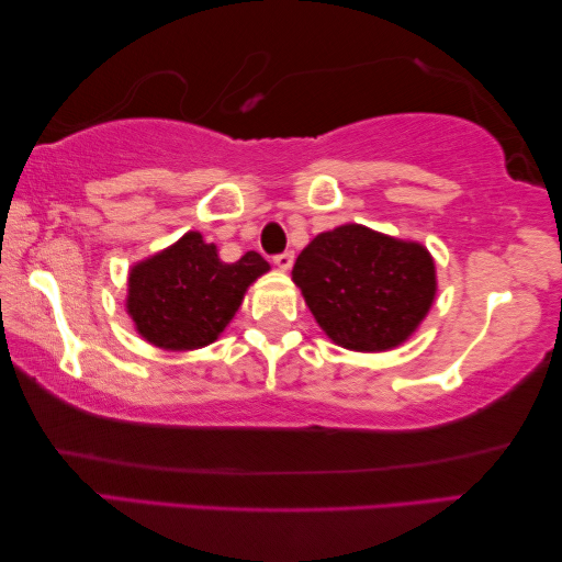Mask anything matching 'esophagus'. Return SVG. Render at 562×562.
Listing matches in <instances>:
<instances>
[{
	"mask_svg": "<svg viewBox=\"0 0 562 562\" xmlns=\"http://www.w3.org/2000/svg\"><path fill=\"white\" fill-rule=\"evenodd\" d=\"M273 266H276V269H281V271H289L293 266V254L283 251L279 256H273Z\"/></svg>",
	"mask_w": 562,
	"mask_h": 562,
	"instance_id": "1",
	"label": "esophagus"
}]
</instances>
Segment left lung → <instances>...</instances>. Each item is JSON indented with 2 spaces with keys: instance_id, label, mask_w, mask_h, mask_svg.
Here are the masks:
<instances>
[{
  "instance_id": "1",
  "label": "left lung",
  "mask_w": 562,
  "mask_h": 562,
  "mask_svg": "<svg viewBox=\"0 0 562 562\" xmlns=\"http://www.w3.org/2000/svg\"><path fill=\"white\" fill-rule=\"evenodd\" d=\"M291 279L336 346L381 353L406 344L436 301V261L418 241L344 224L318 234Z\"/></svg>"
}]
</instances>
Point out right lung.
Returning <instances> with one entry per match:
<instances>
[{
    "mask_svg": "<svg viewBox=\"0 0 562 562\" xmlns=\"http://www.w3.org/2000/svg\"><path fill=\"white\" fill-rule=\"evenodd\" d=\"M269 269L256 251L234 263L221 261L216 244L187 232L128 269L126 314L146 344L164 351H196L224 334L248 286Z\"/></svg>",
    "mask_w": 562,
    "mask_h": 562,
    "instance_id": "add662e5",
    "label": "right lung"
}]
</instances>
